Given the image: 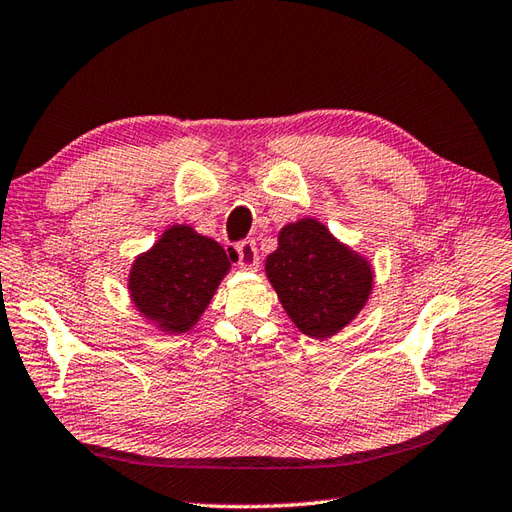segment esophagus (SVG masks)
<instances>
[{"instance_id": "1", "label": "esophagus", "mask_w": 512, "mask_h": 512, "mask_svg": "<svg viewBox=\"0 0 512 512\" xmlns=\"http://www.w3.org/2000/svg\"><path fill=\"white\" fill-rule=\"evenodd\" d=\"M235 261L242 270H255L259 266V253L253 240H244L235 246Z\"/></svg>"}]
</instances>
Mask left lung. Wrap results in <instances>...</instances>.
Returning a JSON list of instances; mask_svg holds the SVG:
<instances>
[{
  "mask_svg": "<svg viewBox=\"0 0 512 512\" xmlns=\"http://www.w3.org/2000/svg\"><path fill=\"white\" fill-rule=\"evenodd\" d=\"M266 277L296 329L320 342L359 316L374 287L370 259L337 240L318 218L287 222L279 231Z\"/></svg>",
  "mask_w": 512,
  "mask_h": 512,
  "instance_id": "obj_1",
  "label": "left lung"
}]
</instances>
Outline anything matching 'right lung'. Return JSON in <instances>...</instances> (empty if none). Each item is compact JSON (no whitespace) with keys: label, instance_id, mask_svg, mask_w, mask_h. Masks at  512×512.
Returning a JSON list of instances; mask_svg holds the SVG:
<instances>
[{"label":"right lung","instance_id":"right-lung-1","mask_svg":"<svg viewBox=\"0 0 512 512\" xmlns=\"http://www.w3.org/2000/svg\"><path fill=\"white\" fill-rule=\"evenodd\" d=\"M231 261L216 240L190 225H170L127 274L131 305L164 335L194 329L212 303Z\"/></svg>","mask_w":512,"mask_h":512}]
</instances>
